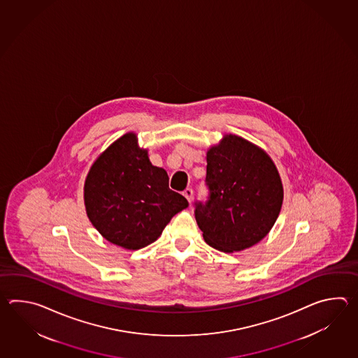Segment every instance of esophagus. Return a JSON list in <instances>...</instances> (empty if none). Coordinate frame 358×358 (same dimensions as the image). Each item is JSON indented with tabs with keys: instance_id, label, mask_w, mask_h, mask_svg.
Instances as JSON below:
<instances>
[{
	"instance_id": "34e87169",
	"label": "esophagus",
	"mask_w": 358,
	"mask_h": 358,
	"mask_svg": "<svg viewBox=\"0 0 358 358\" xmlns=\"http://www.w3.org/2000/svg\"><path fill=\"white\" fill-rule=\"evenodd\" d=\"M182 194H184V197L188 199V202H192V198H193V189L192 188H187L182 192Z\"/></svg>"
}]
</instances>
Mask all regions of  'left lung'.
Wrapping results in <instances>:
<instances>
[{
  "label": "left lung",
  "mask_w": 358,
  "mask_h": 358,
  "mask_svg": "<svg viewBox=\"0 0 358 358\" xmlns=\"http://www.w3.org/2000/svg\"><path fill=\"white\" fill-rule=\"evenodd\" d=\"M208 196L194 215L206 243L222 252L245 250L266 236L282 203V180L259 147L227 136L207 152Z\"/></svg>",
  "instance_id": "8db88e82"
}]
</instances>
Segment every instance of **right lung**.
Returning a JSON list of instances; mask_svg holds the SVG:
<instances>
[{
    "mask_svg": "<svg viewBox=\"0 0 358 358\" xmlns=\"http://www.w3.org/2000/svg\"><path fill=\"white\" fill-rule=\"evenodd\" d=\"M84 202L93 227L108 242L139 250L161 236L171 217L188 207L169 188L168 173L150 162L137 138L125 134L93 164L84 185Z\"/></svg>",
    "mask_w": 358,
    "mask_h": 358,
    "instance_id": "obj_1",
    "label": "right lung"
}]
</instances>
